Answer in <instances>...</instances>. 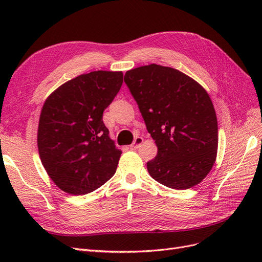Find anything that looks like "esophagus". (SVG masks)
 Instances as JSON below:
<instances>
[{"mask_svg":"<svg viewBox=\"0 0 262 262\" xmlns=\"http://www.w3.org/2000/svg\"><path fill=\"white\" fill-rule=\"evenodd\" d=\"M143 138H140V137H138V138H136V140L133 141V143L129 146L131 149H137V148H139L140 146H141V144L143 143Z\"/></svg>","mask_w":262,"mask_h":262,"instance_id":"obj_1","label":"esophagus"}]
</instances>
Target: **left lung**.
<instances>
[{"mask_svg":"<svg viewBox=\"0 0 262 262\" xmlns=\"http://www.w3.org/2000/svg\"><path fill=\"white\" fill-rule=\"evenodd\" d=\"M124 82L157 145L147 162L149 175L177 190L200 184L215 163L219 143L207 91L180 71L154 63L126 71Z\"/></svg>","mask_w":262,"mask_h":262,"instance_id":"8db88e82","label":"left lung"}]
</instances>
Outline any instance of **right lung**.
<instances>
[{
	"instance_id": "add662e5",
	"label": "right lung",
	"mask_w": 262,
	"mask_h": 262,
	"mask_svg": "<svg viewBox=\"0 0 262 262\" xmlns=\"http://www.w3.org/2000/svg\"><path fill=\"white\" fill-rule=\"evenodd\" d=\"M122 82L121 71H94L62 84L46 99L38 150L47 173L62 191L90 193L116 172L122 152L110 139L102 113Z\"/></svg>"
}]
</instances>
